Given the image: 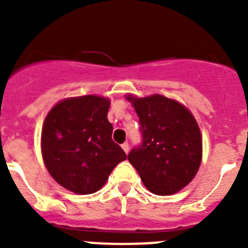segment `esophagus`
Wrapping results in <instances>:
<instances>
[{"mask_svg": "<svg viewBox=\"0 0 248 248\" xmlns=\"http://www.w3.org/2000/svg\"><path fill=\"white\" fill-rule=\"evenodd\" d=\"M122 148H123V150L125 151L126 154H128V153H129V144L128 143H123Z\"/></svg>", "mask_w": 248, "mask_h": 248, "instance_id": "1", "label": "esophagus"}]
</instances>
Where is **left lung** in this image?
<instances>
[{
    "instance_id": "1",
    "label": "left lung",
    "mask_w": 248,
    "mask_h": 248,
    "mask_svg": "<svg viewBox=\"0 0 248 248\" xmlns=\"http://www.w3.org/2000/svg\"><path fill=\"white\" fill-rule=\"evenodd\" d=\"M128 99L139 117L141 134L140 145L129 153V163L149 191L175 194L200 168L202 139L198 123L184 105L159 94Z\"/></svg>"
}]
</instances>
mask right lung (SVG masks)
Returning a JSON list of instances; mask_svg holds the SVG:
<instances>
[{"mask_svg":"<svg viewBox=\"0 0 248 248\" xmlns=\"http://www.w3.org/2000/svg\"><path fill=\"white\" fill-rule=\"evenodd\" d=\"M109 102L95 95L71 98L53 107L42 129V155L54 180L76 194H93L126 154L111 139Z\"/></svg>","mask_w":248,"mask_h":248,"instance_id":"1","label":"right lung"}]
</instances>
